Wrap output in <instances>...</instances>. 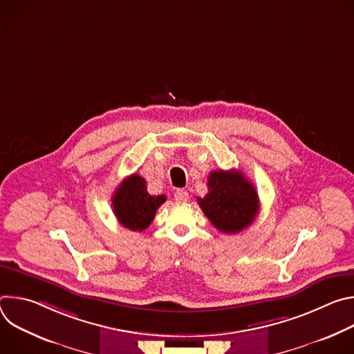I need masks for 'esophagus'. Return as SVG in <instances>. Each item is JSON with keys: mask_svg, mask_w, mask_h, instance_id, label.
I'll return each instance as SVG.
<instances>
[{"mask_svg": "<svg viewBox=\"0 0 354 354\" xmlns=\"http://www.w3.org/2000/svg\"><path fill=\"white\" fill-rule=\"evenodd\" d=\"M174 198L180 203V201H187L189 200V194H187L186 190H176L175 194H174Z\"/></svg>", "mask_w": 354, "mask_h": 354, "instance_id": "obj_1", "label": "esophagus"}]
</instances>
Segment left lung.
<instances>
[{
    "label": "left lung",
    "instance_id": "8db88e82",
    "mask_svg": "<svg viewBox=\"0 0 354 354\" xmlns=\"http://www.w3.org/2000/svg\"><path fill=\"white\" fill-rule=\"evenodd\" d=\"M207 186L209 193L197 197V203L218 231L236 234L254 223L259 213V197L243 174L213 171Z\"/></svg>",
    "mask_w": 354,
    "mask_h": 354
}]
</instances>
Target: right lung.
Segmentation results:
<instances>
[{
	"label": "right lung",
	"mask_w": 354,
	"mask_h": 354,
	"mask_svg": "<svg viewBox=\"0 0 354 354\" xmlns=\"http://www.w3.org/2000/svg\"><path fill=\"white\" fill-rule=\"evenodd\" d=\"M165 194L151 196L144 178L127 176L112 196L113 213L118 221L131 231H142L153 223L158 207L165 203Z\"/></svg>",
	"instance_id": "right-lung-1"
}]
</instances>
